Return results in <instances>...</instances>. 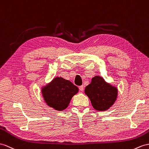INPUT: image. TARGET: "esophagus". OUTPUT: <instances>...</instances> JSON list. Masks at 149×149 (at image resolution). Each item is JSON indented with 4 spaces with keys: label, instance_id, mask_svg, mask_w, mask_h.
<instances>
[{
    "label": "esophagus",
    "instance_id": "obj_1",
    "mask_svg": "<svg viewBox=\"0 0 149 149\" xmlns=\"http://www.w3.org/2000/svg\"><path fill=\"white\" fill-rule=\"evenodd\" d=\"M83 88H84V87H83V85L79 86V90H80V91H81V92L83 91Z\"/></svg>",
    "mask_w": 149,
    "mask_h": 149
}]
</instances>
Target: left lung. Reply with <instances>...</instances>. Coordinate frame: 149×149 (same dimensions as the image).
Listing matches in <instances>:
<instances>
[{
	"label": "left lung",
	"instance_id": "8db88e82",
	"mask_svg": "<svg viewBox=\"0 0 149 149\" xmlns=\"http://www.w3.org/2000/svg\"><path fill=\"white\" fill-rule=\"evenodd\" d=\"M85 93L95 110L104 111L109 109L115 102L118 88L107 83L103 78L95 76L90 84L86 86Z\"/></svg>",
	"mask_w": 149,
	"mask_h": 149
}]
</instances>
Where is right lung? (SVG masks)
Segmentation results:
<instances>
[{
    "mask_svg": "<svg viewBox=\"0 0 149 149\" xmlns=\"http://www.w3.org/2000/svg\"><path fill=\"white\" fill-rule=\"evenodd\" d=\"M78 88L70 81L56 77L43 86L42 93L45 102L56 111H63L70 104L71 98L78 92Z\"/></svg>",
    "mask_w": 149,
    "mask_h": 149,
    "instance_id": "add662e5",
    "label": "right lung"
}]
</instances>
